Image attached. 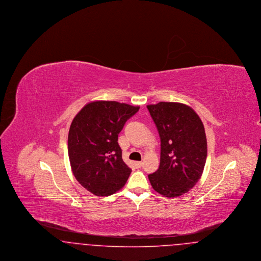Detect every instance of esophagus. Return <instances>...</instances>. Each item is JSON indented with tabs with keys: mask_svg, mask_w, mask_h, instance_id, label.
Instances as JSON below:
<instances>
[{
	"mask_svg": "<svg viewBox=\"0 0 261 261\" xmlns=\"http://www.w3.org/2000/svg\"><path fill=\"white\" fill-rule=\"evenodd\" d=\"M142 164H143V162H134V165H135V167H136V168H141V166H142Z\"/></svg>",
	"mask_w": 261,
	"mask_h": 261,
	"instance_id": "obj_1",
	"label": "esophagus"
}]
</instances>
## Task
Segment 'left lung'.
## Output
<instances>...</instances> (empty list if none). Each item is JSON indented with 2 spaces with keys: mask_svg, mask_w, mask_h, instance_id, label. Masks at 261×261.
<instances>
[{
  "mask_svg": "<svg viewBox=\"0 0 261 261\" xmlns=\"http://www.w3.org/2000/svg\"><path fill=\"white\" fill-rule=\"evenodd\" d=\"M161 137V163L149 174L150 185L167 198H176L195 186L203 172L207 144L196 112L180 102L147 106Z\"/></svg>",
  "mask_w": 261,
  "mask_h": 261,
  "instance_id": "obj_1",
  "label": "left lung"
}]
</instances>
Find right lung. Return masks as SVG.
<instances>
[{
  "label": "right lung",
  "mask_w": 261,
  "mask_h": 261,
  "mask_svg": "<svg viewBox=\"0 0 261 261\" xmlns=\"http://www.w3.org/2000/svg\"><path fill=\"white\" fill-rule=\"evenodd\" d=\"M140 107L110 100L87 103L68 133V156L76 180L90 193L107 197L119 191L131 169L122 160L118 134Z\"/></svg>",
  "instance_id": "1"
}]
</instances>
